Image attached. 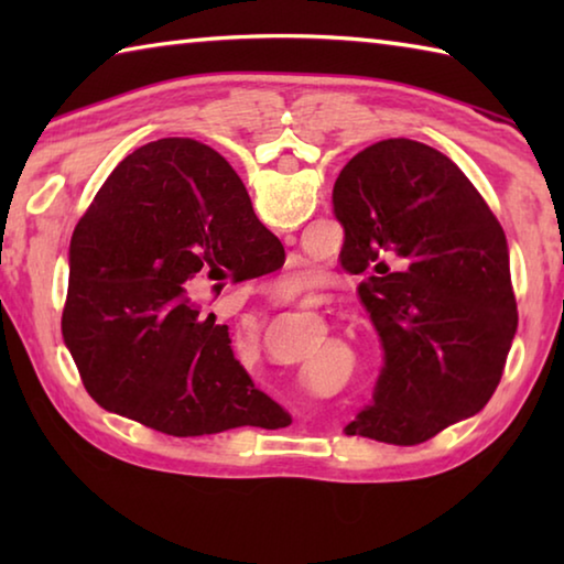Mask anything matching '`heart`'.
Wrapping results in <instances>:
<instances>
[{
  "label": "heart",
  "instance_id": "obj_1",
  "mask_svg": "<svg viewBox=\"0 0 564 564\" xmlns=\"http://www.w3.org/2000/svg\"><path fill=\"white\" fill-rule=\"evenodd\" d=\"M308 283H311V271H305V269L289 271L285 275H281V293H283V295L299 293V291H303Z\"/></svg>",
  "mask_w": 564,
  "mask_h": 564
}]
</instances>
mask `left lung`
Returning a JSON list of instances; mask_svg holds the SVG:
<instances>
[{
    "instance_id": "1",
    "label": "left lung",
    "mask_w": 564,
    "mask_h": 564,
    "mask_svg": "<svg viewBox=\"0 0 564 564\" xmlns=\"http://www.w3.org/2000/svg\"><path fill=\"white\" fill-rule=\"evenodd\" d=\"M340 263L383 340L348 435L417 445L488 405L518 330L502 226L455 161L413 139L352 156L333 186Z\"/></svg>"
}]
</instances>
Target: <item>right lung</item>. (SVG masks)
Segmentation results:
<instances>
[{
    "label": "right lung",
    "mask_w": 564,
    "mask_h": 564,
    "mask_svg": "<svg viewBox=\"0 0 564 564\" xmlns=\"http://www.w3.org/2000/svg\"><path fill=\"white\" fill-rule=\"evenodd\" d=\"M283 246L228 161L159 139L104 181L69 246L62 336L97 403L176 437L261 425L279 405L191 299L204 279L275 271ZM265 427V425H261Z\"/></svg>",
    "instance_id": "1"
}]
</instances>
